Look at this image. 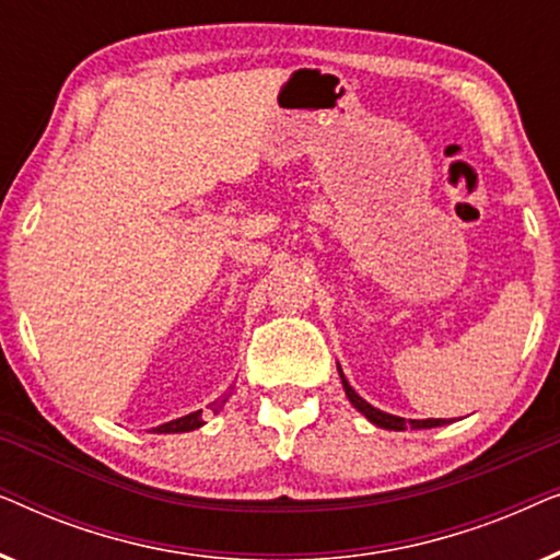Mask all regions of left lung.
Instances as JSON below:
<instances>
[{
	"label": "left lung",
	"mask_w": 560,
	"mask_h": 560,
	"mask_svg": "<svg viewBox=\"0 0 560 560\" xmlns=\"http://www.w3.org/2000/svg\"><path fill=\"white\" fill-rule=\"evenodd\" d=\"M339 374H341V385L343 389H347V397L351 400V405L362 412V416L370 420V423H374L377 428H385V431H408V428H439V425H446L451 423V420L446 418H428V420H405V418H397V416H389V412H382L377 408H372L370 402L362 400L354 389H351V385L347 382V377H343L341 366H339Z\"/></svg>",
	"instance_id": "left-lung-1"
}]
</instances>
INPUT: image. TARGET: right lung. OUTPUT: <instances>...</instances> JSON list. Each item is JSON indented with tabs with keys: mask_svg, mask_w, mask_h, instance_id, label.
I'll return each mask as SVG.
<instances>
[{
	"mask_svg": "<svg viewBox=\"0 0 560 560\" xmlns=\"http://www.w3.org/2000/svg\"><path fill=\"white\" fill-rule=\"evenodd\" d=\"M229 395H232V393L221 395L217 402H211V410L219 412L221 408H224V402L229 400ZM201 425H203L201 410H196V412H190V416H183V418H178V420H171V423L158 425L155 433H186V431H196V428H201Z\"/></svg>",
	"mask_w": 560,
	"mask_h": 560,
	"instance_id": "add662e5",
	"label": "right lung"
}]
</instances>
